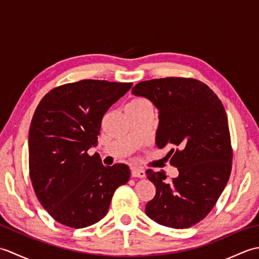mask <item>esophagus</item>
<instances>
[{"mask_svg": "<svg viewBox=\"0 0 259 259\" xmlns=\"http://www.w3.org/2000/svg\"><path fill=\"white\" fill-rule=\"evenodd\" d=\"M131 176H133V177H136V178H145L146 172L141 169L133 168V169H131Z\"/></svg>", "mask_w": 259, "mask_h": 259, "instance_id": "esophagus-1", "label": "esophagus"}]
</instances>
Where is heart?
Listing matches in <instances>:
<instances>
[{
    "label": "heart",
    "instance_id": "b5f03b06",
    "mask_svg": "<svg viewBox=\"0 0 259 259\" xmlns=\"http://www.w3.org/2000/svg\"><path fill=\"white\" fill-rule=\"evenodd\" d=\"M146 104H149L147 100H145V99L138 98V99H134V100L128 104V107H126V108H139V107H142V106H146Z\"/></svg>",
    "mask_w": 259,
    "mask_h": 259
}]
</instances>
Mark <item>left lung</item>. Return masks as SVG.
<instances>
[{"instance_id": "1", "label": "left lung", "mask_w": 259, "mask_h": 259, "mask_svg": "<svg viewBox=\"0 0 259 259\" xmlns=\"http://www.w3.org/2000/svg\"><path fill=\"white\" fill-rule=\"evenodd\" d=\"M133 95L158 109L156 146L179 175L167 180L163 170L148 169L156 196L147 216L162 226L184 229L202 221L216 205L232 171L233 151L227 114L222 101L202 82L186 78L142 81Z\"/></svg>"}]
</instances>
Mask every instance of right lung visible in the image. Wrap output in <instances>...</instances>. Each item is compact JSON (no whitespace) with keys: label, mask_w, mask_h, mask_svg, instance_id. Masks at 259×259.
I'll return each mask as SVG.
<instances>
[{"label":"right lung","mask_w":259,"mask_h":259,"mask_svg":"<svg viewBox=\"0 0 259 259\" xmlns=\"http://www.w3.org/2000/svg\"><path fill=\"white\" fill-rule=\"evenodd\" d=\"M131 87L81 80L54 88L38 103L29 131L30 178L58 223L84 228L101 221L115 189L129 180L126 164L106 167L88 150L98 144L104 113Z\"/></svg>","instance_id":"right-lung-1"}]
</instances>
